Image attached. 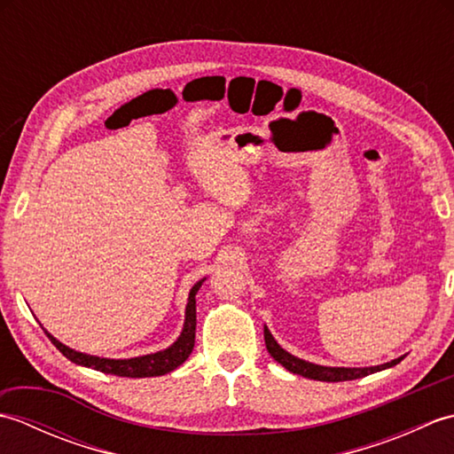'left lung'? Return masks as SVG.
Here are the masks:
<instances>
[{
	"mask_svg": "<svg viewBox=\"0 0 454 454\" xmlns=\"http://www.w3.org/2000/svg\"><path fill=\"white\" fill-rule=\"evenodd\" d=\"M265 345H267V351L271 353L273 359L277 363H281L286 371H291L294 374H301L304 379H314V380H322V382H341V380H355V379H363L366 374H372V372H379L388 369V366L398 364L403 356L400 359H394L390 363H384L379 366H369V369H343V366H322V364H314V363H308L302 359H296L291 353H286L281 345L275 341V337L271 335V332L265 327Z\"/></svg>",
	"mask_w": 454,
	"mask_h": 454,
	"instance_id": "8db88e82",
	"label": "left lung"
}]
</instances>
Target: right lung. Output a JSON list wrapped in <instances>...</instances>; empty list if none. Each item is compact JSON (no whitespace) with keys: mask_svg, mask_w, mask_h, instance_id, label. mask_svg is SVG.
Instances as JSON below:
<instances>
[{"mask_svg":"<svg viewBox=\"0 0 454 454\" xmlns=\"http://www.w3.org/2000/svg\"><path fill=\"white\" fill-rule=\"evenodd\" d=\"M205 281V278H202ZM202 281H199L195 286L191 288L189 293V302H187V312H185V325H183V332L179 340L168 347L166 351H158L153 355H144V356H134V359H101V356L85 355L80 351H74L70 347L62 345L58 340L46 332L51 337L54 347L60 351L66 359H70L75 364L90 366V369L101 371L105 374H117V376H127V379H146V376H161L168 374L173 369H177L179 364L187 361L191 355L192 347H195V327H197V308H195V294L200 288Z\"/></svg>","mask_w":454,"mask_h":454,"instance_id":"add662e5","label":"right lung"}]
</instances>
